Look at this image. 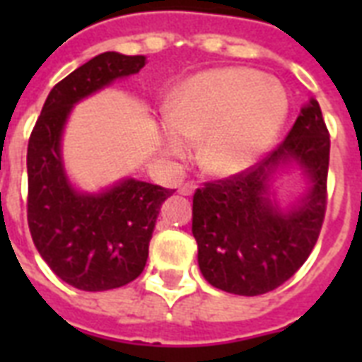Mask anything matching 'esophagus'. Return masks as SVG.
Segmentation results:
<instances>
[{
  "label": "esophagus",
  "mask_w": 362,
  "mask_h": 362,
  "mask_svg": "<svg viewBox=\"0 0 362 362\" xmlns=\"http://www.w3.org/2000/svg\"><path fill=\"white\" fill-rule=\"evenodd\" d=\"M195 189H197V184H193V182H186V184H182L178 192H180L182 195H193V193H195Z\"/></svg>",
  "instance_id": "obj_1"
}]
</instances>
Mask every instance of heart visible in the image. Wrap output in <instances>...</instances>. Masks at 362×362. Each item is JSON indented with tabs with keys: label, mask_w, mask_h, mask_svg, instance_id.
Returning a JSON list of instances; mask_svg holds the SVG:
<instances>
[{
	"label": "heart",
	"mask_w": 362,
	"mask_h": 362,
	"mask_svg": "<svg viewBox=\"0 0 362 362\" xmlns=\"http://www.w3.org/2000/svg\"><path fill=\"white\" fill-rule=\"evenodd\" d=\"M289 115L286 90L250 67L199 73L176 92L161 127V144L186 158L199 141V163L216 176L255 165L280 136Z\"/></svg>",
	"instance_id": "obj_1"
}]
</instances>
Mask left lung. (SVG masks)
I'll list each match as a JSON object with an SVG mask.
<instances>
[{
  "instance_id": "1",
  "label": "left lung",
  "mask_w": 362,
  "mask_h": 362,
  "mask_svg": "<svg viewBox=\"0 0 362 362\" xmlns=\"http://www.w3.org/2000/svg\"><path fill=\"white\" fill-rule=\"evenodd\" d=\"M331 139L320 103L310 99L286 141L250 169L206 182L193 195V237L201 274L221 291L255 297L297 272L314 250L327 209ZM295 163L309 180L287 211L269 186L277 170Z\"/></svg>"
}]
</instances>
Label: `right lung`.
<instances>
[{
	"label": "right lung",
	"mask_w": 362,
	"mask_h": 362,
	"mask_svg": "<svg viewBox=\"0 0 362 362\" xmlns=\"http://www.w3.org/2000/svg\"><path fill=\"white\" fill-rule=\"evenodd\" d=\"M146 56L103 52L50 90L28 144V226L52 272L82 291H107L141 276L159 206L175 189L125 178L99 193L71 186L62 135L78 101L135 75Z\"/></svg>",
	"instance_id": "obj_1"
}]
</instances>
